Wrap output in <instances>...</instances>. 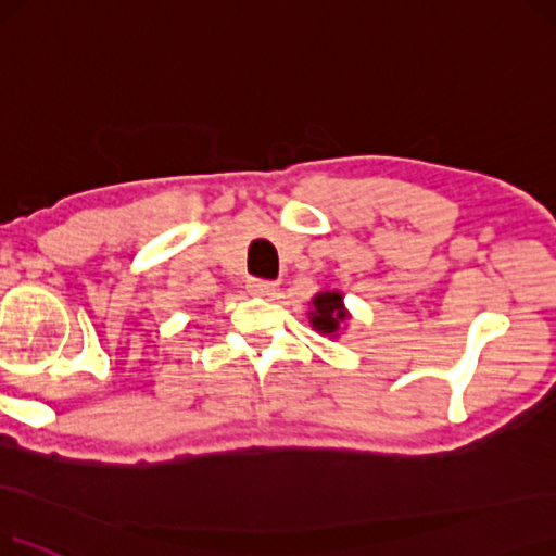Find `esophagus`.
<instances>
[{
    "instance_id": "34e87169",
    "label": "esophagus",
    "mask_w": 556,
    "mask_h": 556,
    "mask_svg": "<svg viewBox=\"0 0 556 556\" xmlns=\"http://www.w3.org/2000/svg\"><path fill=\"white\" fill-rule=\"evenodd\" d=\"M248 291L252 296H260V299H275L277 296V287L271 285V281H265V279L248 281Z\"/></svg>"
}]
</instances>
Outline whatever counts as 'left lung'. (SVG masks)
<instances>
[{
  "label": "left lung",
  "instance_id": "8db88e82",
  "mask_svg": "<svg viewBox=\"0 0 556 556\" xmlns=\"http://www.w3.org/2000/svg\"><path fill=\"white\" fill-rule=\"evenodd\" d=\"M308 320H311V328L320 332V336L338 338L350 320V311L345 308V301H342V291L338 289L318 291V294L311 299Z\"/></svg>",
  "mask_w": 556,
  "mask_h": 556
}]
</instances>
